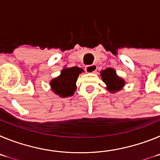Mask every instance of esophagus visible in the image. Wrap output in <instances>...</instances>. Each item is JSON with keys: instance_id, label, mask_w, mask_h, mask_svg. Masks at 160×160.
<instances>
[{"instance_id": "obj_1", "label": "esophagus", "mask_w": 160, "mask_h": 160, "mask_svg": "<svg viewBox=\"0 0 160 160\" xmlns=\"http://www.w3.org/2000/svg\"><path fill=\"white\" fill-rule=\"evenodd\" d=\"M85 70L87 72H88V73H94V72L97 70V66H96L95 64L88 65V66H86Z\"/></svg>"}]
</instances>
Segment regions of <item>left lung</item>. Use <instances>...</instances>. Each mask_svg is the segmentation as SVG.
Instances as JSON below:
<instances>
[{
  "label": "left lung",
  "instance_id": "obj_1",
  "mask_svg": "<svg viewBox=\"0 0 160 160\" xmlns=\"http://www.w3.org/2000/svg\"><path fill=\"white\" fill-rule=\"evenodd\" d=\"M101 76L102 81L107 84V90L111 92H115L121 90L125 84L123 80L117 76L115 70L111 68H107L105 70H102Z\"/></svg>",
  "mask_w": 160,
  "mask_h": 160
}]
</instances>
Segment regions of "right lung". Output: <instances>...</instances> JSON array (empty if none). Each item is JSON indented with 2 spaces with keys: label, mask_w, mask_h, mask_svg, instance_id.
Returning <instances> with one entry per match:
<instances>
[{
  "label": "right lung",
  "mask_w": 160,
  "mask_h": 160,
  "mask_svg": "<svg viewBox=\"0 0 160 160\" xmlns=\"http://www.w3.org/2000/svg\"><path fill=\"white\" fill-rule=\"evenodd\" d=\"M82 71L81 68L77 66L62 70L61 72V75L51 81L50 85L52 90L54 91L55 94L62 98L73 95V92L76 90V81L79 73Z\"/></svg>",
  "instance_id": "right-lung-1"
}]
</instances>
